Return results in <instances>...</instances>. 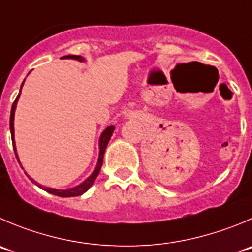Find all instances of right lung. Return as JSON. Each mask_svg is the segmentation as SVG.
I'll use <instances>...</instances> for the list:
<instances>
[{
    "instance_id": "right-lung-1",
    "label": "right lung",
    "mask_w": 252,
    "mask_h": 252,
    "mask_svg": "<svg viewBox=\"0 0 252 252\" xmlns=\"http://www.w3.org/2000/svg\"><path fill=\"white\" fill-rule=\"evenodd\" d=\"M62 59H75V61H79V62H84V61H85V59H84L83 57H80V56H65V57H62ZM23 83H25V81H23ZM23 83H22V85H21V89H22ZM20 95H21V90H20V94H18V96H17V99L14 100L13 105H12L11 117H9V128H11L12 145H13L14 155H16L17 160H18V162H20V159H18V155H17L16 141H14V111H16L17 101H18V99H20ZM114 130H115V126H112V125H111V126H109V127H106L104 131H102L101 136H100V140H99V158H97V164H96V167H95L94 172H93V173L90 174V176H89L88 178H86L85 181L83 182V183L79 184V186L73 187V188H68V189L49 188V187L42 186V184H39V183H38V182H35L33 178H31V177L27 174V172H25V173L27 174L28 178H30L31 181L33 182V183L37 184V186L39 187V188H42L43 190L48 191V193H50V194H54V195H58V196H64V198H68V196H78V195H81V194L85 193V191L88 190V189L93 186V183H94L95 179H96L97 174H99L100 169H101L102 160H104L105 150H106L107 143H109L110 138H111L112 132H114Z\"/></svg>"
}]
</instances>
